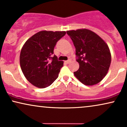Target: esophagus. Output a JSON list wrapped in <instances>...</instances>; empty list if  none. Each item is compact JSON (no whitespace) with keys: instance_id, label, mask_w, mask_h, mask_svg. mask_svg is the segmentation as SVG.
Returning <instances> with one entry per match:
<instances>
[{"instance_id":"1","label":"esophagus","mask_w":127,"mask_h":127,"mask_svg":"<svg viewBox=\"0 0 127 127\" xmlns=\"http://www.w3.org/2000/svg\"><path fill=\"white\" fill-rule=\"evenodd\" d=\"M70 61H70V60H67V61H65V63H66V64H69Z\"/></svg>"}]
</instances>
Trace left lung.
<instances>
[{"label":"left lung","instance_id":"8db88e82","mask_svg":"<svg viewBox=\"0 0 127 127\" xmlns=\"http://www.w3.org/2000/svg\"><path fill=\"white\" fill-rule=\"evenodd\" d=\"M76 48L79 68L73 73L80 82L93 86L106 76L111 64V55L107 44L97 34L82 29L66 31Z\"/></svg>","mask_w":127,"mask_h":127}]
</instances>
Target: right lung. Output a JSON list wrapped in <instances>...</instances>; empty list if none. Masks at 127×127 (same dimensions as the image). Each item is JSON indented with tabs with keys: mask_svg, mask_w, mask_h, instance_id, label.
I'll list each match as a JSON object with an SVG mask.
<instances>
[{
	"mask_svg": "<svg viewBox=\"0 0 127 127\" xmlns=\"http://www.w3.org/2000/svg\"><path fill=\"white\" fill-rule=\"evenodd\" d=\"M65 34V31H41L28 39L23 46L20 55L21 70L34 86L47 88L58 77L64 62L58 60L56 55H51L57 41Z\"/></svg>",
	"mask_w": 127,
	"mask_h": 127,
	"instance_id": "1",
	"label": "right lung"
}]
</instances>
